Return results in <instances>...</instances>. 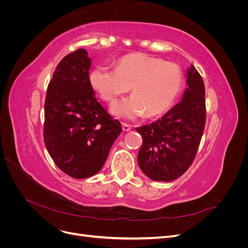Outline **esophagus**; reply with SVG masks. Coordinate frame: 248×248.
Masks as SVG:
<instances>
[{
  "instance_id": "obj_1",
  "label": "esophagus",
  "mask_w": 248,
  "mask_h": 248,
  "mask_svg": "<svg viewBox=\"0 0 248 248\" xmlns=\"http://www.w3.org/2000/svg\"><path fill=\"white\" fill-rule=\"evenodd\" d=\"M130 128H131V125L122 122V129H123L124 131H128V130H130Z\"/></svg>"
}]
</instances>
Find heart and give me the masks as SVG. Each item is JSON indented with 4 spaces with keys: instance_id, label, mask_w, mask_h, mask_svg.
<instances>
[{
    "instance_id": "obj_1",
    "label": "heart",
    "mask_w": 248,
    "mask_h": 248,
    "mask_svg": "<svg viewBox=\"0 0 248 248\" xmlns=\"http://www.w3.org/2000/svg\"><path fill=\"white\" fill-rule=\"evenodd\" d=\"M90 82L101 98L114 102L129 92L132 97L112 104V114L126 119L159 116L175 103L183 88V76L174 63L145 54L120 59L116 69L99 65L90 73Z\"/></svg>"
}]
</instances>
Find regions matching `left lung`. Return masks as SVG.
Segmentation results:
<instances>
[{"instance_id": "left-lung-1", "label": "left lung", "mask_w": 248, "mask_h": 248, "mask_svg": "<svg viewBox=\"0 0 248 248\" xmlns=\"http://www.w3.org/2000/svg\"><path fill=\"white\" fill-rule=\"evenodd\" d=\"M183 98L157 121L137 127L142 137L138 162L154 181H171L191 166L206 124L205 85L196 67L187 73Z\"/></svg>"}]
</instances>
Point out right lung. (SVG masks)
I'll return each instance as SVG.
<instances>
[{"instance_id": "right-lung-1", "label": "right lung", "mask_w": 248, "mask_h": 248, "mask_svg": "<svg viewBox=\"0 0 248 248\" xmlns=\"http://www.w3.org/2000/svg\"><path fill=\"white\" fill-rule=\"evenodd\" d=\"M90 66L84 48L65 56L52 74L44 102V144L57 167L76 179L102 169L122 130L119 120L97 101Z\"/></svg>"}]
</instances>
